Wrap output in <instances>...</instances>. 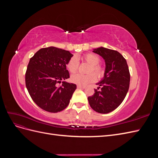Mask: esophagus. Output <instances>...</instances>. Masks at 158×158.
Returning <instances> with one entry per match:
<instances>
[{"mask_svg":"<svg viewBox=\"0 0 158 158\" xmlns=\"http://www.w3.org/2000/svg\"><path fill=\"white\" fill-rule=\"evenodd\" d=\"M77 88H80V89H84L85 87L84 86V85H77Z\"/></svg>","mask_w":158,"mask_h":158,"instance_id":"1","label":"esophagus"}]
</instances>
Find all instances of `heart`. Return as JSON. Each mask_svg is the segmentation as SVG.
<instances>
[{
	"instance_id": "1",
	"label": "heart",
	"mask_w": 158,
	"mask_h": 158,
	"mask_svg": "<svg viewBox=\"0 0 158 158\" xmlns=\"http://www.w3.org/2000/svg\"><path fill=\"white\" fill-rule=\"evenodd\" d=\"M82 58L85 63L90 65L88 71L89 74H81L78 73L72 75L70 77L72 82L78 85H85L95 81L96 76L98 78L103 77L106 70L102 65L99 64L100 58L98 55L94 53H88L84 55ZM78 59L76 56H73L69 60L66 66L71 73H74L78 70ZM90 72H94V74L90 73Z\"/></svg>"
}]
</instances>
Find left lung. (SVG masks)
<instances>
[{
    "mask_svg": "<svg viewBox=\"0 0 158 158\" xmlns=\"http://www.w3.org/2000/svg\"><path fill=\"white\" fill-rule=\"evenodd\" d=\"M94 52L101 56L106 63L103 78L97 84L101 89L88 99L95 111L106 114L117 109L125 98L130 84V73L126 59L117 51L101 47Z\"/></svg>",
    "mask_w": 158,
    "mask_h": 158,
    "instance_id": "1",
    "label": "left lung"
}]
</instances>
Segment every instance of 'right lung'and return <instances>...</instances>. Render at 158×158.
Here are the masks:
<instances>
[{
    "mask_svg": "<svg viewBox=\"0 0 158 158\" xmlns=\"http://www.w3.org/2000/svg\"><path fill=\"white\" fill-rule=\"evenodd\" d=\"M73 55L69 51L49 47L36 52L26 73V85L31 99L46 111L57 113L69 106L76 85L63 81L70 78L66 64Z\"/></svg>",
    "mask_w": 158,
    "mask_h": 158,
    "instance_id": "1",
    "label": "right lung"
}]
</instances>
